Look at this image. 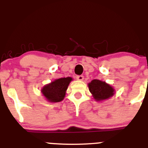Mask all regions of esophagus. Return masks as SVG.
Here are the masks:
<instances>
[{
	"label": "esophagus",
	"mask_w": 148,
	"mask_h": 148,
	"mask_svg": "<svg viewBox=\"0 0 148 148\" xmlns=\"http://www.w3.org/2000/svg\"><path fill=\"white\" fill-rule=\"evenodd\" d=\"M76 78H77V80H79V81H82L83 79H84V77H83L82 75H78L76 77Z\"/></svg>",
	"instance_id": "34e87169"
}]
</instances>
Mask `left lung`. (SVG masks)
Wrapping results in <instances>:
<instances>
[{"label":"left lung","mask_w":148,"mask_h":148,"mask_svg":"<svg viewBox=\"0 0 148 148\" xmlns=\"http://www.w3.org/2000/svg\"><path fill=\"white\" fill-rule=\"evenodd\" d=\"M89 90L96 100H103L109 98L114 94V90L105 82L93 79L88 84Z\"/></svg>","instance_id":"obj_1"}]
</instances>
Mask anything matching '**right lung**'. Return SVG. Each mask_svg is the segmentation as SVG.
<instances>
[{"mask_svg": "<svg viewBox=\"0 0 148 148\" xmlns=\"http://www.w3.org/2000/svg\"><path fill=\"white\" fill-rule=\"evenodd\" d=\"M71 80V77L58 79L45 85L42 90V94L50 102L57 103L61 101L65 97L66 90Z\"/></svg>", "mask_w": 148, "mask_h": 148, "instance_id": "add662e5", "label": "right lung"}]
</instances>
